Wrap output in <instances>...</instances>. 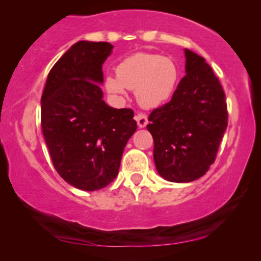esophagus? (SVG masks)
Masks as SVG:
<instances>
[{
  "label": "esophagus",
  "instance_id": "34e87169",
  "mask_svg": "<svg viewBox=\"0 0 261 261\" xmlns=\"http://www.w3.org/2000/svg\"><path fill=\"white\" fill-rule=\"evenodd\" d=\"M135 120H137L138 126L140 128H144L146 124H147L148 120H147V115L145 113H139L137 116H135Z\"/></svg>",
  "mask_w": 261,
  "mask_h": 261
}]
</instances>
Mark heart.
Wrapping results in <instances>:
<instances>
[{"label": "heart", "mask_w": 261, "mask_h": 261, "mask_svg": "<svg viewBox=\"0 0 261 261\" xmlns=\"http://www.w3.org/2000/svg\"><path fill=\"white\" fill-rule=\"evenodd\" d=\"M177 80V66L171 59L135 53L116 66V76L108 74L105 78V87L114 96H123L126 89L135 90L142 107L154 108L170 98Z\"/></svg>", "instance_id": "heart-1"}]
</instances>
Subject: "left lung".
I'll return each instance as SVG.
<instances>
[{
    "label": "left lung",
    "instance_id": "obj_1",
    "mask_svg": "<svg viewBox=\"0 0 261 261\" xmlns=\"http://www.w3.org/2000/svg\"><path fill=\"white\" fill-rule=\"evenodd\" d=\"M185 72L172 98L149 114L153 156L164 179L189 183L215 162L228 126L226 95L203 57L185 48Z\"/></svg>",
    "mask_w": 261,
    "mask_h": 261
}]
</instances>
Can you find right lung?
Masks as SVG:
<instances>
[{"mask_svg":"<svg viewBox=\"0 0 261 261\" xmlns=\"http://www.w3.org/2000/svg\"><path fill=\"white\" fill-rule=\"evenodd\" d=\"M112 49L109 42H76L53 65L41 96V128L53 166L85 191L115 179L138 128L133 110L112 108L102 99V65Z\"/></svg>","mask_w":261,"mask_h":261,"instance_id":"1","label":"right lung"}]
</instances>
